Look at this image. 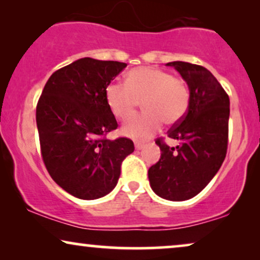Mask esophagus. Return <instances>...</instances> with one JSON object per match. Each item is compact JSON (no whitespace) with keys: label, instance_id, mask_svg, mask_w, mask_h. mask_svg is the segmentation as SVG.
Listing matches in <instances>:
<instances>
[{"label":"esophagus","instance_id":"obj_1","mask_svg":"<svg viewBox=\"0 0 260 260\" xmlns=\"http://www.w3.org/2000/svg\"><path fill=\"white\" fill-rule=\"evenodd\" d=\"M143 147H144L143 143H141V142H135V148H136L137 150H141Z\"/></svg>","mask_w":260,"mask_h":260}]
</instances>
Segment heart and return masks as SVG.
<instances>
[{
	"label": "heart",
	"instance_id": "obj_1",
	"mask_svg": "<svg viewBox=\"0 0 260 260\" xmlns=\"http://www.w3.org/2000/svg\"><path fill=\"white\" fill-rule=\"evenodd\" d=\"M105 100L118 119H126L142 101L146 112L131 117L122 133L135 140H147L162 126L183 119L190 105V90L184 80L153 67H137L126 74L125 83L112 81Z\"/></svg>",
	"mask_w": 260,
	"mask_h": 260
}]
</instances>
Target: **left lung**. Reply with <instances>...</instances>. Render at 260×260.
I'll return each mask as SVG.
<instances>
[{"instance_id":"obj_1","label":"left lung","mask_w":260,"mask_h":260,"mask_svg":"<svg viewBox=\"0 0 260 260\" xmlns=\"http://www.w3.org/2000/svg\"><path fill=\"white\" fill-rule=\"evenodd\" d=\"M190 88V105L167 136L180 141L170 147L164 137L155 140L161 157L148 171L150 186L168 201H186L203 190L224 161L228 148L229 96L204 67L171 62Z\"/></svg>"}]
</instances>
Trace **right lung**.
I'll use <instances>...</instances> for the list:
<instances>
[{
    "instance_id": "right-lung-1",
    "label": "right lung",
    "mask_w": 260,
    "mask_h": 260,
    "mask_svg": "<svg viewBox=\"0 0 260 260\" xmlns=\"http://www.w3.org/2000/svg\"><path fill=\"white\" fill-rule=\"evenodd\" d=\"M85 57L50 76L37 104L42 157L51 178L80 200H96L117 185L130 138L107 140L118 124L105 100L106 86L125 68Z\"/></svg>"
}]
</instances>
